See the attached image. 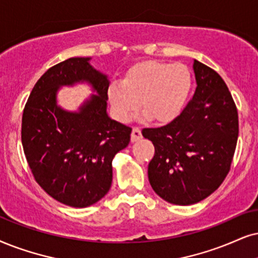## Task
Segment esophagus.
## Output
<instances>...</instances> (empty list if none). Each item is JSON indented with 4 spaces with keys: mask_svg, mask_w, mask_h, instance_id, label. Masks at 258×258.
I'll use <instances>...</instances> for the list:
<instances>
[{
    "mask_svg": "<svg viewBox=\"0 0 258 258\" xmlns=\"http://www.w3.org/2000/svg\"><path fill=\"white\" fill-rule=\"evenodd\" d=\"M140 138H142V131H140L139 127H135V128L132 130V133H131V142L132 143L138 142Z\"/></svg>",
    "mask_w": 258,
    "mask_h": 258,
    "instance_id": "34e87169",
    "label": "esophagus"
}]
</instances>
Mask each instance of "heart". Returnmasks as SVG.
Instances as JSON below:
<instances>
[{
  "instance_id": "1",
  "label": "heart",
  "mask_w": 258,
  "mask_h": 258,
  "mask_svg": "<svg viewBox=\"0 0 258 258\" xmlns=\"http://www.w3.org/2000/svg\"><path fill=\"white\" fill-rule=\"evenodd\" d=\"M191 74L183 64L144 61L137 64L121 83H112L107 96L113 115L127 121L139 108L145 118L158 123L180 115L191 90Z\"/></svg>"
}]
</instances>
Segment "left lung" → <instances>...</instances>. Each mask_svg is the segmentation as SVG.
Listing matches in <instances>:
<instances>
[{"mask_svg": "<svg viewBox=\"0 0 258 258\" xmlns=\"http://www.w3.org/2000/svg\"><path fill=\"white\" fill-rule=\"evenodd\" d=\"M193 99L177 118L144 128L155 156L148 175L155 193L174 205H193L219 188L232 163L238 139V113L226 83L207 65L194 60Z\"/></svg>", "mask_w": 258, "mask_h": 258, "instance_id": "8db88e82", "label": "left lung"}]
</instances>
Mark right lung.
<instances>
[{"label":"right lung","instance_id":"right-lung-1","mask_svg":"<svg viewBox=\"0 0 258 258\" xmlns=\"http://www.w3.org/2000/svg\"><path fill=\"white\" fill-rule=\"evenodd\" d=\"M89 57H74L48 69L35 83L22 114L21 142L35 181L54 200L83 208L101 200L112 185V161L131 139L132 128L107 114V75ZM89 83L96 96L78 112L56 105L63 85Z\"/></svg>","mask_w":258,"mask_h":258}]
</instances>
